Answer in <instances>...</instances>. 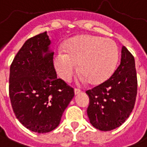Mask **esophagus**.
I'll use <instances>...</instances> for the list:
<instances>
[{
	"label": "esophagus",
	"instance_id": "obj_1",
	"mask_svg": "<svg viewBox=\"0 0 147 147\" xmlns=\"http://www.w3.org/2000/svg\"><path fill=\"white\" fill-rule=\"evenodd\" d=\"M74 92H75V94L77 95V94H79V93H82V90H80L79 89H75Z\"/></svg>",
	"mask_w": 147,
	"mask_h": 147
}]
</instances>
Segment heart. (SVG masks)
Here are the masks:
<instances>
[{"instance_id": "1", "label": "heart", "mask_w": 147, "mask_h": 147, "mask_svg": "<svg viewBox=\"0 0 147 147\" xmlns=\"http://www.w3.org/2000/svg\"><path fill=\"white\" fill-rule=\"evenodd\" d=\"M54 56L55 70L61 79L68 82L78 71L82 81L99 85L114 72L118 63V48L114 40L93 35H80L68 40Z\"/></svg>"}]
</instances>
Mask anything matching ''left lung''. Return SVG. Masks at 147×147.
<instances>
[{"mask_svg":"<svg viewBox=\"0 0 147 147\" xmlns=\"http://www.w3.org/2000/svg\"><path fill=\"white\" fill-rule=\"evenodd\" d=\"M90 104L87 115L91 125L100 131H111L125 121L134 108L137 94V76L132 54L125 47L111 76L87 90Z\"/></svg>","mask_w":147,"mask_h":147,"instance_id":"8db88e82","label":"left lung"}]
</instances>
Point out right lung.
<instances>
[{
	"label": "right lung",
	"instance_id": "right-lung-1",
	"mask_svg": "<svg viewBox=\"0 0 147 147\" xmlns=\"http://www.w3.org/2000/svg\"><path fill=\"white\" fill-rule=\"evenodd\" d=\"M51 43L47 32L27 40L10 67L14 113L26 129L38 133L56 129L74 97L73 88L57 78Z\"/></svg>",
	"mask_w": 147,
	"mask_h": 147
}]
</instances>
